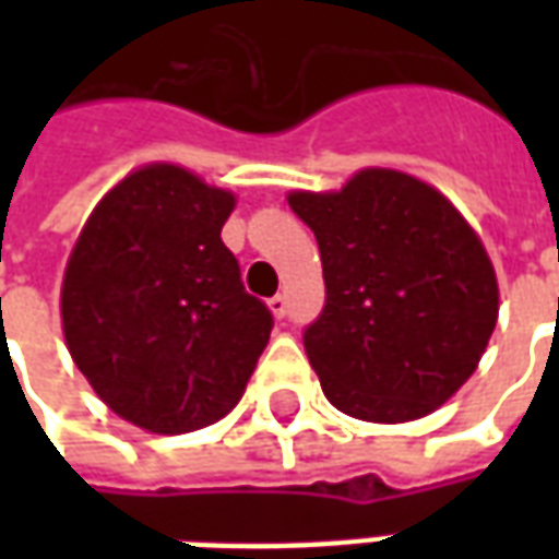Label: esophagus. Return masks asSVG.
Wrapping results in <instances>:
<instances>
[{
	"label": "esophagus",
	"mask_w": 559,
	"mask_h": 559,
	"mask_svg": "<svg viewBox=\"0 0 559 559\" xmlns=\"http://www.w3.org/2000/svg\"><path fill=\"white\" fill-rule=\"evenodd\" d=\"M269 311H272V317H275V320H284V317H287V299H284V296H272V299H269Z\"/></svg>",
	"instance_id": "1"
}]
</instances>
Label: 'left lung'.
<instances>
[{
	"label": "left lung",
	"mask_w": 559,
	"mask_h": 559,
	"mask_svg": "<svg viewBox=\"0 0 559 559\" xmlns=\"http://www.w3.org/2000/svg\"><path fill=\"white\" fill-rule=\"evenodd\" d=\"M287 203L320 245L326 305L305 353L332 407L399 425L445 404L479 368L500 311L479 233L433 185L392 167Z\"/></svg>",
	"instance_id": "1"
}]
</instances>
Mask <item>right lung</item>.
<instances>
[{
    "instance_id": "add662e5",
    "label": "right lung",
    "mask_w": 559,
    "mask_h": 559,
    "mask_svg": "<svg viewBox=\"0 0 559 559\" xmlns=\"http://www.w3.org/2000/svg\"><path fill=\"white\" fill-rule=\"evenodd\" d=\"M236 194L179 164L131 170L92 209L62 278V332L95 395L148 433L239 404L272 314L221 242Z\"/></svg>"
}]
</instances>
